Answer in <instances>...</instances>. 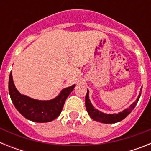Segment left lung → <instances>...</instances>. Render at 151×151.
<instances>
[{
	"label": "left lung",
	"instance_id": "8db88e82",
	"mask_svg": "<svg viewBox=\"0 0 151 151\" xmlns=\"http://www.w3.org/2000/svg\"><path fill=\"white\" fill-rule=\"evenodd\" d=\"M88 94L89 91L88 90L87 94H86V96H85V106H86V110H87L88 113L89 114L91 118L93 119L94 120L97 121V122H101L102 123L107 124L116 123V122H118L119 121L124 119L132 111L134 106L137 104L138 100H139L140 96H141V94H140L135 102L133 103L131 105L129 108L125 109L122 113H119L118 114H105V113H101V112L96 110L95 108H94V106H92V104H91L90 100H89Z\"/></svg>",
	"mask_w": 151,
	"mask_h": 151
}]
</instances>
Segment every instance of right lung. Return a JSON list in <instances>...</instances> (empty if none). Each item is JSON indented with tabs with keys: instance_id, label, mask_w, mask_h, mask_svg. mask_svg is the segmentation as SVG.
Returning <instances> with one entry per match:
<instances>
[{
	"instance_id": "1",
	"label": "right lung",
	"mask_w": 151,
	"mask_h": 151,
	"mask_svg": "<svg viewBox=\"0 0 151 151\" xmlns=\"http://www.w3.org/2000/svg\"><path fill=\"white\" fill-rule=\"evenodd\" d=\"M75 85L62 90L56 98L50 101H38L22 95L13 84L12 73L9 77V93L16 109L25 118L36 122H47L59 116L64 103L73 91Z\"/></svg>"
}]
</instances>
